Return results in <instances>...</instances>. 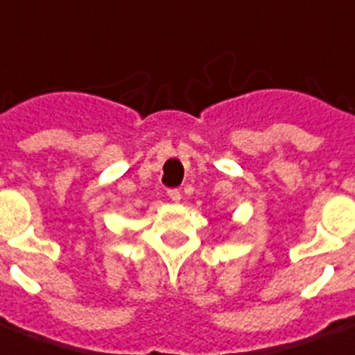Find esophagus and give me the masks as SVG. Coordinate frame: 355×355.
<instances>
[{
	"instance_id": "obj_1",
	"label": "esophagus",
	"mask_w": 355,
	"mask_h": 355,
	"mask_svg": "<svg viewBox=\"0 0 355 355\" xmlns=\"http://www.w3.org/2000/svg\"><path fill=\"white\" fill-rule=\"evenodd\" d=\"M167 197L171 199V201H180V191H178L177 188H171V189H167Z\"/></svg>"
}]
</instances>
